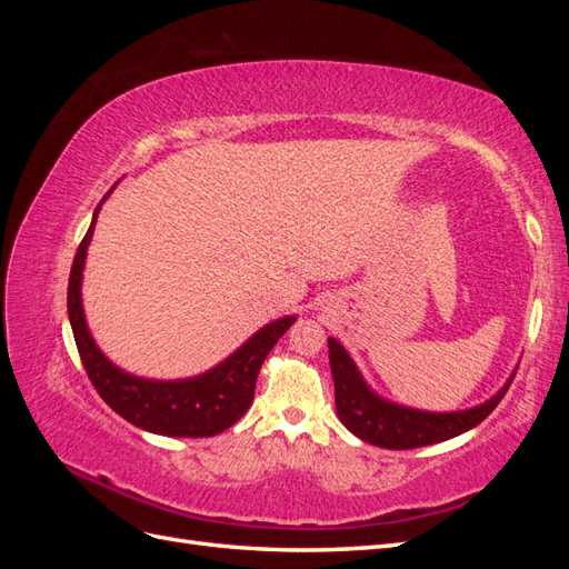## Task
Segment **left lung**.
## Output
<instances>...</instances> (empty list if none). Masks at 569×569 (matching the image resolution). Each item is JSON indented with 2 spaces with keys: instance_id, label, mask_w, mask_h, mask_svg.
Masks as SVG:
<instances>
[{
  "instance_id": "8db88e82",
  "label": "left lung",
  "mask_w": 569,
  "mask_h": 569,
  "mask_svg": "<svg viewBox=\"0 0 569 569\" xmlns=\"http://www.w3.org/2000/svg\"><path fill=\"white\" fill-rule=\"evenodd\" d=\"M327 349H330L335 406L339 420L347 425L349 432L356 435L358 439L396 451L439 443L477 427L498 403H501L515 377L512 375L508 385L496 396H491L487 403L456 412H427L391 403L382 399V396H377L366 385L363 377H360L347 349H343L335 337L327 339Z\"/></svg>"
}]
</instances>
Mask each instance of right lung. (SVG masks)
Here are the masks:
<instances>
[{
  "instance_id": "add662e5",
  "label": "right lung",
  "mask_w": 569,
  "mask_h": 569,
  "mask_svg": "<svg viewBox=\"0 0 569 569\" xmlns=\"http://www.w3.org/2000/svg\"><path fill=\"white\" fill-rule=\"evenodd\" d=\"M99 209L101 203L94 209L92 226L82 237L73 258L71 278H68V320H71L76 347L90 382L120 418L147 429V432L192 439L226 432L249 410L258 370L297 318L287 316L261 327L228 360L199 377H189V380L159 382L123 372L97 349L88 322H84L80 299L84 256H88Z\"/></svg>"
}]
</instances>
